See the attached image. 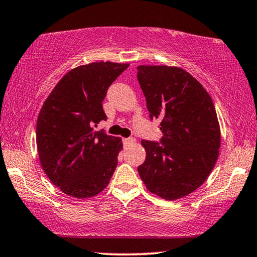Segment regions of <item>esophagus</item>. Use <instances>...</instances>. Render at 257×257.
Instances as JSON below:
<instances>
[{"mask_svg":"<svg viewBox=\"0 0 257 257\" xmlns=\"http://www.w3.org/2000/svg\"><path fill=\"white\" fill-rule=\"evenodd\" d=\"M123 143H124V145H133V143H135V139L134 138L123 139Z\"/></svg>","mask_w":257,"mask_h":257,"instance_id":"1","label":"esophagus"}]
</instances>
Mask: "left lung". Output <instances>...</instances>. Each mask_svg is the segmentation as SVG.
<instances>
[{"label": "left lung", "instance_id": "obj_1", "mask_svg": "<svg viewBox=\"0 0 257 257\" xmlns=\"http://www.w3.org/2000/svg\"><path fill=\"white\" fill-rule=\"evenodd\" d=\"M138 80L150 119H160V142L142 140L147 156L139 174L166 200L193 193L209 176L221 145L213 100L202 84L177 67L139 66Z\"/></svg>", "mask_w": 257, "mask_h": 257}]
</instances>
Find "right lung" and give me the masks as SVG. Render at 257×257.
<instances>
[{"mask_svg":"<svg viewBox=\"0 0 257 257\" xmlns=\"http://www.w3.org/2000/svg\"><path fill=\"white\" fill-rule=\"evenodd\" d=\"M129 64L94 62L70 70L47 97L36 123L41 166L55 186L76 198L108 186L122 149L118 138L94 132L107 116L108 88Z\"/></svg>","mask_w":257,"mask_h":257,"instance_id":"1","label":"right lung"}]
</instances>
